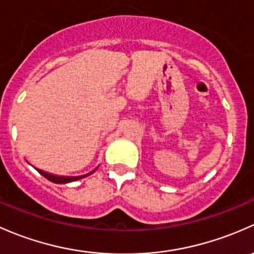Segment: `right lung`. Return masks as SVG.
<instances>
[{
	"mask_svg": "<svg viewBox=\"0 0 254 254\" xmlns=\"http://www.w3.org/2000/svg\"><path fill=\"white\" fill-rule=\"evenodd\" d=\"M38 171L40 172L44 177H46L49 181L54 182V184H68V182L77 181V180H80V179H83V177H87L88 175H90V174H88V175H83V176H56V175L49 174V172L43 171V170L38 169Z\"/></svg>",
	"mask_w": 254,
	"mask_h": 254,
	"instance_id": "obj_1",
	"label": "right lung"
}]
</instances>
